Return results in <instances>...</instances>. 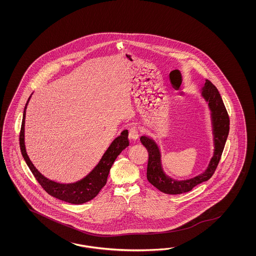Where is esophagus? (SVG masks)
Listing matches in <instances>:
<instances>
[{
  "instance_id": "obj_1",
  "label": "esophagus",
  "mask_w": 256,
  "mask_h": 256,
  "mask_svg": "<svg viewBox=\"0 0 256 256\" xmlns=\"http://www.w3.org/2000/svg\"><path fill=\"white\" fill-rule=\"evenodd\" d=\"M128 138L132 142H136L137 140L139 139V132L136 126H132V128H130Z\"/></svg>"
}]
</instances>
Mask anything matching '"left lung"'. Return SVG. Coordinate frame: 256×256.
Wrapping results in <instances>:
<instances>
[{
	"label": "left lung",
	"instance_id": "1",
	"mask_svg": "<svg viewBox=\"0 0 256 256\" xmlns=\"http://www.w3.org/2000/svg\"><path fill=\"white\" fill-rule=\"evenodd\" d=\"M199 94L210 110L214 146L213 155L208 167L202 172L192 178L185 180L172 178L163 170L162 151L158 139L148 135H142L140 138L142 146L148 149L149 155L146 172L148 180L150 184L163 194H184L192 190L194 186L202 182L208 181L213 176L222 154L230 128V120L224 101L217 88L208 80H206L204 86L200 89Z\"/></svg>",
	"mask_w": 256,
	"mask_h": 256
}]
</instances>
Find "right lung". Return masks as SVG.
Instances as JSON below:
<instances>
[{
    "label": "right lung",
    "instance_id": "right-lung-1",
    "mask_svg": "<svg viewBox=\"0 0 256 256\" xmlns=\"http://www.w3.org/2000/svg\"><path fill=\"white\" fill-rule=\"evenodd\" d=\"M32 94L28 98L26 105L24 107L22 123V128H20V151L25 162L30 168L36 179L38 181L39 184L48 194L52 195V197L57 198L61 201L74 204H80L92 200L100 192L101 188L106 185L108 172L114 160H116L117 156L120 155V153L124 149L128 146L130 144L128 139V132L124 130L121 132L120 136H118L112 142L108 149L101 156L100 160L94 167L93 170H91L84 178L70 184H62V183L50 180L45 178L34 167L30 158L28 156V154L26 152V148H25V133H24L25 132V116H26V108L29 101L31 100Z\"/></svg>",
    "mask_w": 256,
    "mask_h": 256
}]
</instances>
